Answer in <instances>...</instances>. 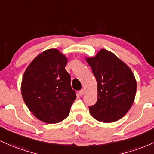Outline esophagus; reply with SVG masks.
<instances>
[{
  "label": "esophagus",
  "instance_id": "1",
  "mask_svg": "<svg viewBox=\"0 0 154 154\" xmlns=\"http://www.w3.org/2000/svg\"><path fill=\"white\" fill-rule=\"evenodd\" d=\"M84 94H85V90H83V89H82V90L79 91V94H80V96H82Z\"/></svg>",
  "mask_w": 154,
  "mask_h": 154
}]
</instances>
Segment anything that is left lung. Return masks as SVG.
Instances as JSON below:
<instances>
[{
    "label": "left lung",
    "mask_w": 154,
    "mask_h": 154,
    "mask_svg": "<svg viewBox=\"0 0 154 154\" xmlns=\"http://www.w3.org/2000/svg\"><path fill=\"white\" fill-rule=\"evenodd\" d=\"M97 82L98 99L89 107L91 116L104 123L124 117L134 102L137 90L134 76L116 55L102 49L86 59Z\"/></svg>",
    "instance_id": "obj_1"
}]
</instances>
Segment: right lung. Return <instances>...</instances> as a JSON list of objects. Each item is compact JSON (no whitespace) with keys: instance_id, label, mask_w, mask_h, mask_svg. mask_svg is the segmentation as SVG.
Wrapping results in <instances>:
<instances>
[{"instance_id":"1","label":"right lung","mask_w":154,"mask_h":154,"mask_svg":"<svg viewBox=\"0 0 154 154\" xmlns=\"http://www.w3.org/2000/svg\"><path fill=\"white\" fill-rule=\"evenodd\" d=\"M67 59L56 49L38 55L28 66L23 77L21 92L30 111L40 121L56 124L69 115L76 99Z\"/></svg>"}]
</instances>
